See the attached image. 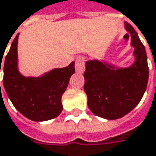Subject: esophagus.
Masks as SVG:
<instances>
[{"mask_svg": "<svg viewBox=\"0 0 156 156\" xmlns=\"http://www.w3.org/2000/svg\"><path fill=\"white\" fill-rule=\"evenodd\" d=\"M75 69H76V71L78 73H83L85 71V59L83 57L77 58Z\"/></svg>", "mask_w": 156, "mask_h": 156, "instance_id": "obj_1", "label": "esophagus"}]
</instances>
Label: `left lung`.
Returning a JSON list of instances; mask_svg holds the SVG:
<instances>
[{
  "mask_svg": "<svg viewBox=\"0 0 156 156\" xmlns=\"http://www.w3.org/2000/svg\"><path fill=\"white\" fill-rule=\"evenodd\" d=\"M131 36L135 62L128 68H117L98 60L87 61L84 90L87 105L96 116L117 120L132 111L142 99L148 82L147 57L132 26L125 22Z\"/></svg>",
  "mask_w": 156,
  "mask_h": 156,
  "instance_id": "left-lung-1",
  "label": "left lung"
}]
</instances>
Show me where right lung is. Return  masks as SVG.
Wrapping results in <instances>:
<instances>
[{
    "label": "right lung",
    "mask_w": 156,
    "mask_h": 156,
    "mask_svg": "<svg viewBox=\"0 0 156 156\" xmlns=\"http://www.w3.org/2000/svg\"><path fill=\"white\" fill-rule=\"evenodd\" d=\"M18 39L19 34L10 45L3 65V86L8 97L22 115L29 120L54 119L62 111V96L69 78L75 73V62H72L66 68L53 69L37 78L24 77L18 69ZM2 61V58L0 72Z\"/></svg>",
    "instance_id": "right-lung-1"
}]
</instances>
